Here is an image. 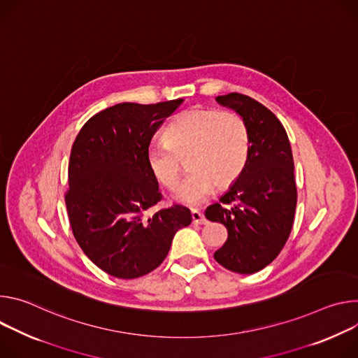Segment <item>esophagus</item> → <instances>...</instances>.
<instances>
[{"label":"esophagus","instance_id":"34e87169","mask_svg":"<svg viewBox=\"0 0 358 358\" xmlns=\"http://www.w3.org/2000/svg\"><path fill=\"white\" fill-rule=\"evenodd\" d=\"M192 220H193V223L194 224H206L208 223V220H206V217L203 216V213H201L199 210H196V209H192Z\"/></svg>","mask_w":358,"mask_h":358}]
</instances>
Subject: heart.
Instances as JSON below:
<instances>
[{"label":"heart","instance_id":"1","mask_svg":"<svg viewBox=\"0 0 358 358\" xmlns=\"http://www.w3.org/2000/svg\"><path fill=\"white\" fill-rule=\"evenodd\" d=\"M165 145L146 150V166L157 185L178 186L180 162L186 157L187 176L175 193L185 205H199L219 187L230 186L245 171L250 135L245 119L231 110L190 108L176 115L164 132Z\"/></svg>","mask_w":358,"mask_h":358}]
</instances>
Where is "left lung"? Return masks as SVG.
<instances>
[{
	"label": "left lung",
	"mask_w": 358,
	"mask_h": 358,
	"mask_svg": "<svg viewBox=\"0 0 358 358\" xmlns=\"http://www.w3.org/2000/svg\"><path fill=\"white\" fill-rule=\"evenodd\" d=\"M216 102L245 119L250 149L242 175L205 216L227 229L216 262L230 271L252 274L277 257L293 227L297 189L292 146L282 122L253 98L233 92Z\"/></svg>",
	"instance_id": "1"
}]
</instances>
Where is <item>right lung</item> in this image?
<instances>
[{"instance_id":"obj_1","label":"right lung","mask_w":358,"mask_h":358,"mask_svg":"<svg viewBox=\"0 0 358 358\" xmlns=\"http://www.w3.org/2000/svg\"><path fill=\"white\" fill-rule=\"evenodd\" d=\"M183 102L117 103L94 115L69 156L65 205L78 245L99 268L119 279L155 270L190 210L173 205L146 217L162 199L146 166L150 139Z\"/></svg>"}]
</instances>
